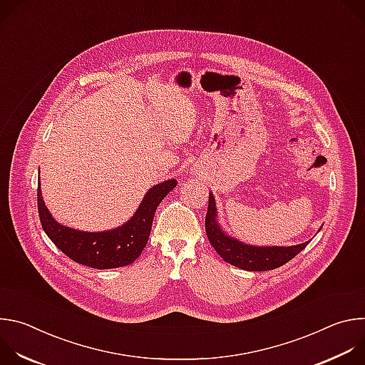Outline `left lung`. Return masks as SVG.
Instances as JSON below:
<instances>
[{
  "label": "left lung",
  "mask_w": 365,
  "mask_h": 365,
  "mask_svg": "<svg viewBox=\"0 0 365 365\" xmlns=\"http://www.w3.org/2000/svg\"><path fill=\"white\" fill-rule=\"evenodd\" d=\"M217 207L214 196L210 195L207 202V212L205 217L206 235L215 251L225 259L227 263L248 272H264L277 269L297 255L307 244H297L292 247H251L238 242L234 238L225 235L217 221Z\"/></svg>",
  "instance_id": "1"
}]
</instances>
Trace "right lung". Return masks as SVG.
Listing matches in <instances>:
<instances>
[{
  "instance_id": "1",
  "label": "right lung",
  "mask_w": 365,
  "mask_h": 365,
  "mask_svg": "<svg viewBox=\"0 0 365 365\" xmlns=\"http://www.w3.org/2000/svg\"><path fill=\"white\" fill-rule=\"evenodd\" d=\"M176 185L178 182L172 179L151 187L135 215L125 225L107 232H82L59 225L51 218L44 206L38 182V218L47 237L73 262L98 270L124 267L143 252L150 237L155 210Z\"/></svg>"
}]
</instances>
